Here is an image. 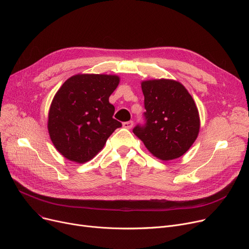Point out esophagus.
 Listing matches in <instances>:
<instances>
[{
  "label": "esophagus",
  "mask_w": 249,
  "mask_h": 249,
  "mask_svg": "<svg viewBox=\"0 0 249 249\" xmlns=\"http://www.w3.org/2000/svg\"><path fill=\"white\" fill-rule=\"evenodd\" d=\"M123 127L126 129H131L133 127V121H127L123 123Z\"/></svg>",
  "instance_id": "1"
}]
</instances>
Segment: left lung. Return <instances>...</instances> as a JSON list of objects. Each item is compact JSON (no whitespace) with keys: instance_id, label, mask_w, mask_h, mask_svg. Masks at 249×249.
Wrapping results in <instances>:
<instances>
[{"instance_id":"8db88e82","label":"left lung","mask_w":249,"mask_h":249,"mask_svg":"<svg viewBox=\"0 0 249 249\" xmlns=\"http://www.w3.org/2000/svg\"><path fill=\"white\" fill-rule=\"evenodd\" d=\"M146 123L133 133L148 151L161 160L184 155L197 139L200 116L188 89L175 80H148L141 83Z\"/></svg>"}]
</instances>
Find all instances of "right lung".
I'll list each match as a JSON object with an SVG mask.
<instances>
[{"label": "right lung", "instance_id": "right-lung-1", "mask_svg": "<svg viewBox=\"0 0 249 249\" xmlns=\"http://www.w3.org/2000/svg\"><path fill=\"white\" fill-rule=\"evenodd\" d=\"M120 83L114 74L78 73L65 81L51 102L47 128L65 159L84 163L103 149L122 124L113 118L109 97Z\"/></svg>", "mask_w": 249, "mask_h": 249}]
</instances>
